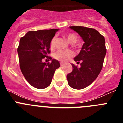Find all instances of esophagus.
Here are the masks:
<instances>
[{"instance_id": "obj_1", "label": "esophagus", "mask_w": 123, "mask_h": 123, "mask_svg": "<svg viewBox=\"0 0 123 123\" xmlns=\"http://www.w3.org/2000/svg\"><path fill=\"white\" fill-rule=\"evenodd\" d=\"M60 66H61V67H63V66H64V63H63L62 62H61L60 63Z\"/></svg>"}]
</instances>
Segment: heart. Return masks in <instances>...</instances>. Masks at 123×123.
Returning a JSON list of instances; mask_svg holds the SVG:
<instances>
[{
  "label": "heart",
  "instance_id": "obj_1",
  "mask_svg": "<svg viewBox=\"0 0 123 123\" xmlns=\"http://www.w3.org/2000/svg\"><path fill=\"white\" fill-rule=\"evenodd\" d=\"M66 37L71 44H73V43L75 44L78 40L76 35L73 33L67 34L66 36ZM55 40H56L55 37H54L51 41L50 44V47L51 50L54 49L55 48ZM73 56V53L70 50H58L54 54V58L55 59L63 62H66L69 60Z\"/></svg>",
  "mask_w": 123,
  "mask_h": 123
}]
</instances>
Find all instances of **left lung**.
I'll return each mask as SVG.
<instances>
[{
	"mask_svg": "<svg viewBox=\"0 0 123 123\" xmlns=\"http://www.w3.org/2000/svg\"><path fill=\"white\" fill-rule=\"evenodd\" d=\"M79 34L84 41L81 52L74 60L78 68L71 64L73 71L67 76L68 83L75 89H82L95 81L102 70L106 53L105 38L95 29L84 26H69Z\"/></svg>",
	"mask_w": 123,
	"mask_h": 123,
	"instance_id": "obj_1",
	"label": "left lung"
}]
</instances>
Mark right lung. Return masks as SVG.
Masks as SVG:
<instances>
[{"instance_id":"obj_1","label":"right lung","mask_w":123,"mask_h":123,"mask_svg":"<svg viewBox=\"0 0 123 123\" xmlns=\"http://www.w3.org/2000/svg\"><path fill=\"white\" fill-rule=\"evenodd\" d=\"M58 30L30 31L20 39L17 49L20 69L25 79L34 87L42 89L49 86L55 70L60 66L58 60L48 56L50 42ZM45 57L52 60L50 64L42 62Z\"/></svg>"}]
</instances>
